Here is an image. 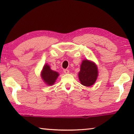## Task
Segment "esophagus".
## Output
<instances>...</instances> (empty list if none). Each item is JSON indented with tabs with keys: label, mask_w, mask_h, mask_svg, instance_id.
Masks as SVG:
<instances>
[{
	"label": "esophagus",
	"mask_w": 134,
	"mask_h": 134,
	"mask_svg": "<svg viewBox=\"0 0 134 134\" xmlns=\"http://www.w3.org/2000/svg\"><path fill=\"white\" fill-rule=\"evenodd\" d=\"M64 73H65V74H68V73H69V70H67V69H64Z\"/></svg>",
	"instance_id": "1"
}]
</instances>
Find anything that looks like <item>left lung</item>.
<instances>
[{
    "label": "left lung",
    "mask_w": 134,
    "mask_h": 134,
    "mask_svg": "<svg viewBox=\"0 0 134 134\" xmlns=\"http://www.w3.org/2000/svg\"><path fill=\"white\" fill-rule=\"evenodd\" d=\"M98 73L97 65L92 61L85 59L81 62L78 77L81 85L90 87L96 82Z\"/></svg>",
    "instance_id": "8db88e82"
}]
</instances>
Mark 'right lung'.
Instances as JSON below:
<instances>
[{
	"instance_id": "add662e5",
	"label": "right lung",
	"mask_w": 134,
	"mask_h": 134,
	"mask_svg": "<svg viewBox=\"0 0 134 134\" xmlns=\"http://www.w3.org/2000/svg\"><path fill=\"white\" fill-rule=\"evenodd\" d=\"M58 76V72L52 70L48 64H45L44 65L42 71L41 72V79L48 86L53 85Z\"/></svg>"
}]
</instances>
